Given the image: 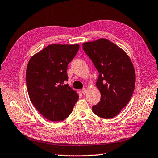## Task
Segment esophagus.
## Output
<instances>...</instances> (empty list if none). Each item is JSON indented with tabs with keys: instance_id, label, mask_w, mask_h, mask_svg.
Returning <instances> with one entry per match:
<instances>
[{
	"instance_id": "obj_1",
	"label": "esophagus",
	"mask_w": 158,
	"mask_h": 158,
	"mask_svg": "<svg viewBox=\"0 0 158 158\" xmlns=\"http://www.w3.org/2000/svg\"><path fill=\"white\" fill-rule=\"evenodd\" d=\"M82 94H83V95H85V94H86V93H87V89H86V88H84V89H82Z\"/></svg>"
}]
</instances>
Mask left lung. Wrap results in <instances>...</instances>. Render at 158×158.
Returning <instances> with one entry per match:
<instances>
[{"mask_svg": "<svg viewBox=\"0 0 158 158\" xmlns=\"http://www.w3.org/2000/svg\"><path fill=\"white\" fill-rule=\"evenodd\" d=\"M82 48L99 73L96 86L101 99L92 110L101 118H113L133 95L136 83L133 64L121 48L106 39L84 43Z\"/></svg>", "mask_w": 158, "mask_h": 158, "instance_id": "8db88e82", "label": "left lung"}]
</instances>
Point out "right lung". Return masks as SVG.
<instances>
[{
  "label": "right lung",
  "mask_w": 158,
  "mask_h": 158,
  "mask_svg": "<svg viewBox=\"0 0 158 158\" xmlns=\"http://www.w3.org/2000/svg\"><path fill=\"white\" fill-rule=\"evenodd\" d=\"M80 46L52 44L31 58L26 82L31 102L47 119L61 121L72 113L78 93L66 84L68 64Z\"/></svg>",
  "instance_id": "add662e5"
}]
</instances>
